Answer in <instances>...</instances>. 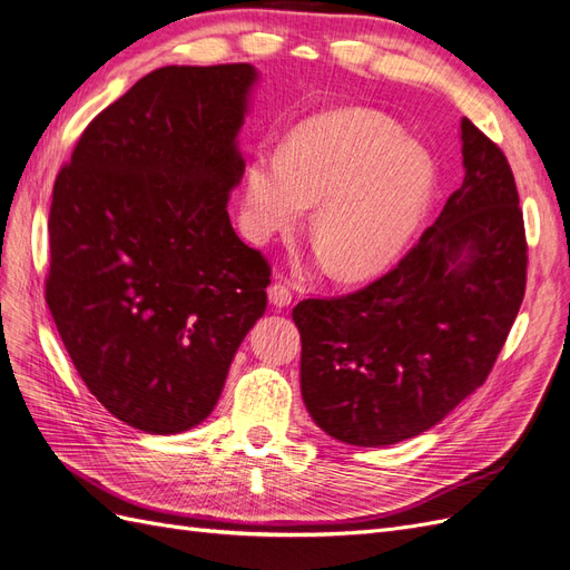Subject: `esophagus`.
<instances>
[{"label": "esophagus", "mask_w": 570, "mask_h": 570, "mask_svg": "<svg viewBox=\"0 0 570 570\" xmlns=\"http://www.w3.org/2000/svg\"><path fill=\"white\" fill-rule=\"evenodd\" d=\"M267 298H269V303L274 305V307H288L291 305V301H293V293H291V288L286 286V284H282V282H274L269 288H267Z\"/></svg>", "instance_id": "34e87169"}]
</instances>
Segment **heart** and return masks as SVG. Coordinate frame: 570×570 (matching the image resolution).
<instances>
[{
  "label": "heart",
  "mask_w": 570,
  "mask_h": 570,
  "mask_svg": "<svg viewBox=\"0 0 570 570\" xmlns=\"http://www.w3.org/2000/svg\"><path fill=\"white\" fill-rule=\"evenodd\" d=\"M434 193V161L381 112L338 108L301 121L284 150H258L244 176L256 239L296 225L314 204L312 239L331 274L364 279L413 237Z\"/></svg>",
  "instance_id": "b5f03b06"
}]
</instances>
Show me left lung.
<instances>
[{"instance_id":"1","label":"left lung","mask_w":570,"mask_h":570,"mask_svg":"<svg viewBox=\"0 0 570 570\" xmlns=\"http://www.w3.org/2000/svg\"><path fill=\"white\" fill-rule=\"evenodd\" d=\"M465 178L423 237L366 288L293 307L303 402L328 436L390 446L441 423L487 381L525 291L512 168L462 117Z\"/></svg>"}]
</instances>
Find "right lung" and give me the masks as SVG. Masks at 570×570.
Returning <instances> with one entry per match:
<instances>
[{"label": "right lung", "mask_w": 570, "mask_h": 570, "mask_svg": "<svg viewBox=\"0 0 570 570\" xmlns=\"http://www.w3.org/2000/svg\"><path fill=\"white\" fill-rule=\"evenodd\" d=\"M258 70L166 66L81 134L49 214L47 305L89 392L147 434L199 425L267 307L229 223Z\"/></svg>", "instance_id": "obj_1"}]
</instances>
